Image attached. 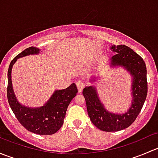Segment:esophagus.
<instances>
[{
    "instance_id": "1",
    "label": "esophagus",
    "mask_w": 158,
    "mask_h": 158,
    "mask_svg": "<svg viewBox=\"0 0 158 158\" xmlns=\"http://www.w3.org/2000/svg\"><path fill=\"white\" fill-rule=\"evenodd\" d=\"M76 85H77L78 91H79V92H81L85 85H84V82H82V81H78V82H76Z\"/></svg>"
}]
</instances>
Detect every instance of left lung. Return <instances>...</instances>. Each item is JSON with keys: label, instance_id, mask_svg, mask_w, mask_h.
<instances>
[{"label": "left lung", "instance_id": "8db88e82", "mask_svg": "<svg viewBox=\"0 0 158 158\" xmlns=\"http://www.w3.org/2000/svg\"><path fill=\"white\" fill-rule=\"evenodd\" d=\"M115 52L111 59L112 66H122L133 76L131 106L125 114L108 111L100 102L95 87H85L82 95L86 102L91 122L104 131H118L128 128L135 121L144 106L148 93L147 69L144 60L130 47L125 45L112 46Z\"/></svg>", "mask_w": 158, "mask_h": 158}]
</instances>
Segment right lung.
Masks as SVG:
<instances>
[{"instance_id": "right-lung-1", "label": "right lung", "mask_w": 158, "mask_h": 158, "mask_svg": "<svg viewBox=\"0 0 158 158\" xmlns=\"http://www.w3.org/2000/svg\"><path fill=\"white\" fill-rule=\"evenodd\" d=\"M40 49L29 47L19 53L10 62L7 72V96L8 103L18 122L30 132L41 135H53L58 131L63 124L66 109L70 102L78 92L76 84L73 83L68 88L57 90L44 106L37 109H30L21 106L17 102L14 93L11 82V70L14 63L20 57L30 54L39 53Z\"/></svg>"}]
</instances>
